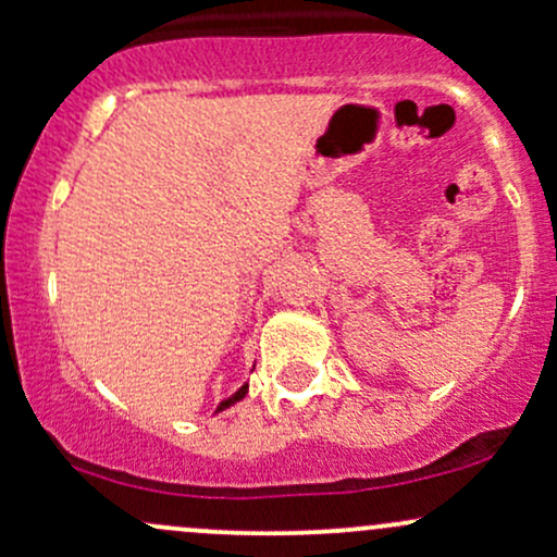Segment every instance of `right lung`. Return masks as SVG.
<instances>
[{"instance_id":"right-lung-1","label":"right lung","mask_w":557,"mask_h":557,"mask_svg":"<svg viewBox=\"0 0 557 557\" xmlns=\"http://www.w3.org/2000/svg\"><path fill=\"white\" fill-rule=\"evenodd\" d=\"M246 393H248V385H243V387H238V389H235V393H233V395H230V398H227V400H222V403H220V406H216V413H220V411H225V408H230V406H235V403H238V400H243V398H246Z\"/></svg>"}]
</instances>
